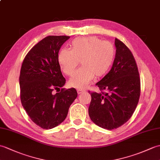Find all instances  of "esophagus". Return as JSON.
Listing matches in <instances>:
<instances>
[{
  "instance_id": "obj_1",
  "label": "esophagus",
  "mask_w": 160,
  "mask_h": 160,
  "mask_svg": "<svg viewBox=\"0 0 160 160\" xmlns=\"http://www.w3.org/2000/svg\"><path fill=\"white\" fill-rule=\"evenodd\" d=\"M85 91L83 90V89H80V88H78L77 89V92H78V94H81L84 92Z\"/></svg>"
}]
</instances>
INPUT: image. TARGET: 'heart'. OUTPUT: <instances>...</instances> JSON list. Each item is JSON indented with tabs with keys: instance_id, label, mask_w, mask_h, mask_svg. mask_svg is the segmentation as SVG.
<instances>
[{
	"instance_id": "1",
	"label": "heart",
	"mask_w": 160,
	"mask_h": 160,
	"mask_svg": "<svg viewBox=\"0 0 160 160\" xmlns=\"http://www.w3.org/2000/svg\"><path fill=\"white\" fill-rule=\"evenodd\" d=\"M115 57L112 43L102 41L97 37H84L73 39L70 50L62 49L58 54V62L62 72L72 76L76 68H82L74 73L69 81L71 87L84 88L96 78H101L109 71Z\"/></svg>"
}]
</instances>
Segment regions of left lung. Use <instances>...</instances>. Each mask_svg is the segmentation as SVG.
Returning <instances> with one entry per match:
<instances>
[{
  "label": "left lung",
  "instance_id": "left-lung-1",
  "mask_svg": "<svg viewBox=\"0 0 160 160\" xmlns=\"http://www.w3.org/2000/svg\"><path fill=\"white\" fill-rule=\"evenodd\" d=\"M116 55L112 69L96 85L101 92H88V114L100 128L117 129L132 116L140 95V78L135 58L124 43L115 39ZM103 90H106L104 92Z\"/></svg>",
  "mask_w": 160,
  "mask_h": 160
}]
</instances>
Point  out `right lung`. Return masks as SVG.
I'll return each instance as SVG.
<instances>
[{
	"instance_id": "right-lung-1",
	"label": "right lung",
	"mask_w": 160,
	"mask_h": 160,
	"mask_svg": "<svg viewBox=\"0 0 160 160\" xmlns=\"http://www.w3.org/2000/svg\"><path fill=\"white\" fill-rule=\"evenodd\" d=\"M69 38L46 37L31 48L22 62L19 78L22 105L32 121L45 129L54 128L65 119L78 96L74 88L53 92L65 84L58 54Z\"/></svg>"
}]
</instances>
